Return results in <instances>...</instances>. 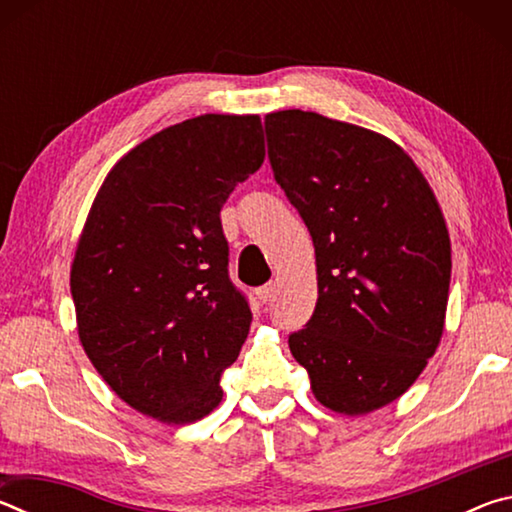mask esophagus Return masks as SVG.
Returning <instances> with one entry per match:
<instances>
[{"mask_svg": "<svg viewBox=\"0 0 512 512\" xmlns=\"http://www.w3.org/2000/svg\"><path fill=\"white\" fill-rule=\"evenodd\" d=\"M273 291H275V284H264V287L257 289V298L259 302H268L273 298Z\"/></svg>", "mask_w": 512, "mask_h": 512, "instance_id": "34e87169", "label": "esophagus"}]
</instances>
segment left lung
Wrapping results in <instances>:
<instances>
[{
	"label": "left lung",
	"instance_id": "1",
	"mask_svg": "<svg viewBox=\"0 0 512 512\" xmlns=\"http://www.w3.org/2000/svg\"><path fill=\"white\" fill-rule=\"evenodd\" d=\"M277 185L316 250L318 300L289 334L327 409L363 415L400 397L443 336L452 248L427 180L395 142L318 112L264 119Z\"/></svg>",
	"mask_w": 512,
	"mask_h": 512
}]
</instances>
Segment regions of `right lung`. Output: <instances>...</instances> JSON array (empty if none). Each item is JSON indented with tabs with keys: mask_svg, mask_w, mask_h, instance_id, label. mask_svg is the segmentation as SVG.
Here are the masks:
<instances>
[{
	"mask_svg": "<svg viewBox=\"0 0 512 512\" xmlns=\"http://www.w3.org/2000/svg\"><path fill=\"white\" fill-rule=\"evenodd\" d=\"M262 162L257 115H201L135 146L94 198L69 280L79 339L144 415L187 424L221 402L253 320L221 207Z\"/></svg>",
	"mask_w": 512,
	"mask_h": 512,
	"instance_id": "right-lung-1",
	"label": "right lung"
}]
</instances>
